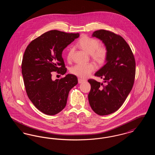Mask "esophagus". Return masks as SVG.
<instances>
[{"label": "esophagus", "instance_id": "esophagus-1", "mask_svg": "<svg viewBox=\"0 0 155 155\" xmlns=\"http://www.w3.org/2000/svg\"><path fill=\"white\" fill-rule=\"evenodd\" d=\"M78 83H79V84H81V83L85 82V80H82V79H81V78H78Z\"/></svg>", "mask_w": 155, "mask_h": 155}]
</instances>
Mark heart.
Wrapping results in <instances>:
<instances>
[{
  "instance_id": "heart-1",
  "label": "heart",
  "mask_w": 155,
  "mask_h": 155,
  "mask_svg": "<svg viewBox=\"0 0 155 155\" xmlns=\"http://www.w3.org/2000/svg\"><path fill=\"white\" fill-rule=\"evenodd\" d=\"M100 42L98 40L90 38L86 36L81 37L77 43L78 47L82 51L91 54L92 59L98 64L103 63L107 58V50L104 47H99ZM73 54V49H70L67 55L68 61L71 60ZM95 70L92 64H77L73 67L71 73L81 78H87Z\"/></svg>"
}]
</instances>
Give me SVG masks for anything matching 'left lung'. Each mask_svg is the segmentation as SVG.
I'll list each match as a JSON object with an SVG mask.
<instances>
[{
    "label": "left lung",
    "instance_id": "left-lung-1",
    "mask_svg": "<svg viewBox=\"0 0 155 155\" xmlns=\"http://www.w3.org/2000/svg\"><path fill=\"white\" fill-rule=\"evenodd\" d=\"M92 37L102 41L107 54L106 64L95 74L103 78L106 85L89 80V103L97 114L108 115L122 106L133 88L135 61L130 47L121 36L100 30L94 32Z\"/></svg>",
    "mask_w": 155,
    "mask_h": 155
}]
</instances>
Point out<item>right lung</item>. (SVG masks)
I'll use <instances>...</instances> for the list:
<instances>
[{
    "label": "right lung",
    "instance_id": "right-lung-1",
    "mask_svg": "<svg viewBox=\"0 0 155 155\" xmlns=\"http://www.w3.org/2000/svg\"><path fill=\"white\" fill-rule=\"evenodd\" d=\"M79 33L52 30L33 40L27 47L22 61L24 85L30 101L47 115H55L66 106L68 93L78 84L73 74L53 80L52 72L66 73L62 52Z\"/></svg>",
    "mask_w": 155,
    "mask_h": 155
}]
</instances>
